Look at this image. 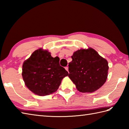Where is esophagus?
I'll return each instance as SVG.
<instances>
[{
  "label": "esophagus",
  "instance_id": "34e87169",
  "mask_svg": "<svg viewBox=\"0 0 129 129\" xmlns=\"http://www.w3.org/2000/svg\"><path fill=\"white\" fill-rule=\"evenodd\" d=\"M65 70H66L67 71H68V67H65Z\"/></svg>",
  "mask_w": 129,
  "mask_h": 129
}]
</instances>
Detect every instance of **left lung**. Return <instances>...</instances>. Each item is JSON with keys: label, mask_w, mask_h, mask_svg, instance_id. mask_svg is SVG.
I'll return each instance as SVG.
<instances>
[{"label": "left lung", "mask_w": 129, "mask_h": 129, "mask_svg": "<svg viewBox=\"0 0 129 129\" xmlns=\"http://www.w3.org/2000/svg\"><path fill=\"white\" fill-rule=\"evenodd\" d=\"M68 75L78 91L92 92L102 86L108 78V62L92 48L74 53Z\"/></svg>", "instance_id": "1"}]
</instances>
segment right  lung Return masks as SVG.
Masks as SVG:
<instances>
[{
    "label": "right lung",
    "mask_w": 129,
    "mask_h": 129,
    "mask_svg": "<svg viewBox=\"0 0 129 129\" xmlns=\"http://www.w3.org/2000/svg\"><path fill=\"white\" fill-rule=\"evenodd\" d=\"M60 59L53 57L48 50L39 49L23 64L22 76L26 87L39 96H45L58 89L62 79L69 74L59 64Z\"/></svg>",
    "instance_id": "add662e5"
}]
</instances>
